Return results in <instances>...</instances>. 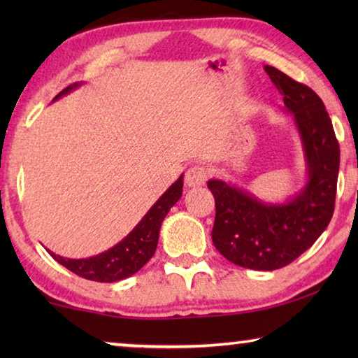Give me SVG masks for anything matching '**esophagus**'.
Wrapping results in <instances>:
<instances>
[{"mask_svg": "<svg viewBox=\"0 0 358 358\" xmlns=\"http://www.w3.org/2000/svg\"><path fill=\"white\" fill-rule=\"evenodd\" d=\"M207 181V169L202 166H192L187 169L186 177H185V183L189 187H196V186H202Z\"/></svg>", "mask_w": 358, "mask_h": 358, "instance_id": "34e87169", "label": "esophagus"}]
</instances>
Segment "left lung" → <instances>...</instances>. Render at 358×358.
Segmentation results:
<instances>
[{
  "mask_svg": "<svg viewBox=\"0 0 358 358\" xmlns=\"http://www.w3.org/2000/svg\"><path fill=\"white\" fill-rule=\"evenodd\" d=\"M264 69L299 129L306 186L286 203H264L222 180H210L208 189L216 203L211 230L216 250L235 265L271 271L294 262L329 226L335 210L339 145L322 99L273 66Z\"/></svg>",
  "mask_w": 358,
  "mask_h": 358,
  "instance_id": "obj_1",
  "label": "left lung"
}]
</instances>
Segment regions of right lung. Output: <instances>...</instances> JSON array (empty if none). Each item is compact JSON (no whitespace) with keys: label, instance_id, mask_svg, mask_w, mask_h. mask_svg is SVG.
<instances>
[{"label":"right lung","instance_id":"add662e5","mask_svg":"<svg viewBox=\"0 0 358 358\" xmlns=\"http://www.w3.org/2000/svg\"><path fill=\"white\" fill-rule=\"evenodd\" d=\"M80 83H74L66 87L62 93L55 96L57 101L62 96L68 94L72 90L77 88ZM181 192H183V175L169 187V189L157 199V202L148 210V213L142 217V221L132 229L128 237L123 238L120 243L115 245L106 252L88 259H68L62 257L48 251V254L62 264L72 273L85 278L90 281L98 282H115L124 278H129L137 273L142 266L153 257L159 238V229L175 203L180 201Z\"/></svg>","mask_w":358,"mask_h":358}]
</instances>
